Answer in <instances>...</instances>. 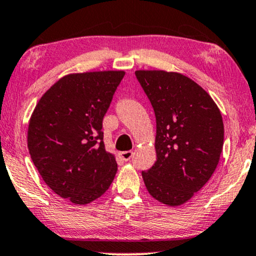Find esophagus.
<instances>
[{"label": "esophagus", "instance_id": "esophagus-1", "mask_svg": "<svg viewBox=\"0 0 256 256\" xmlns=\"http://www.w3.org/2000/svg\"><path fill=\"white\" fill-rule=\"evenodd\" d=\"M120 158L124 160V162H128V160H130L132 158V156H134V152L132 151H124V152H120Z\"/></svg>", "mask_w": 256, "mask_h": 256}]
</instances>
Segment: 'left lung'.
<instances>
[{"label":"left lung","mask_w":256,"mask_h":256,"mask_svg":"<svg viewBox=\"0 0 256 256\" xmlns=\"http://www.w3.org/2000/svg\"><path fill=\"white\" fill-rule=\"evenodd\" d=\"M136 77L156 114V164L142 176L148 193L168 206L188 202L216 171L224 146L220 110L190 78L162 70Z\"/></svg>","instance_id":"8db88e82"}]
</instances>
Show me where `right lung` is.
<instances>
[{
  "instance_id": "add662e5",
  "label": "right lung",
  "mask_w": 256,
  "mask_h": 256,
  "mask_svg": "<svg viewBox=\"0 0 256 256\" xmlns=\"http://www.w3.org/2000/svg\"><path fill=\"white\" fill-rule=\"evenodd\" d=\"M124 74H68L43 94L30 118L28 148L37 171L54 193L72 204L98 199L117 173L102 128Z\"/></svg>"
}]
</instances>
